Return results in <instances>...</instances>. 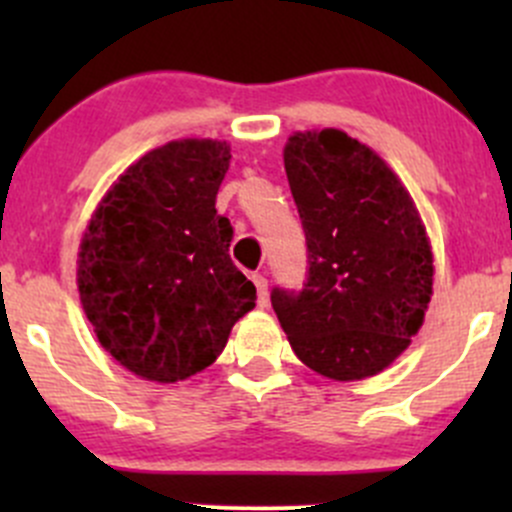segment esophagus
<instances>
[{
    "mask_svg": "<svg viewBox=\"0 0 512 512\" xmlns=\"http://www.w3.org/2000/svg\"><path fill=\"white\" fill-rule=\"evenodd\" d=\"M252 282H255L257 287V304H260V307H267V302H270V294H267V277L255 272V275H252Z\"/></svg>",
    "mask_w": 512,
    "mask_h": 512,
    "instance_id": "1",
    "label": "esophagus"
}]
</instances>
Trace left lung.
Returning <instances> with one entry per match:
<instances>
[{"mask_svg":"<svg viewBox=\"0 0 512 512\" xmlns=\"http://www.w3.org/2000/svg\"><path fill=\"white\" fill-rule=\"evenodd\" d=\"M285 170L307 240L302 289H272L299 361L354 381L379 374L423 324L433 255L394 170L347 133H294Z\"/></svg>","mask_w":512,"mask_h":512,"instance_id":"left-lung-1","label":"left lung"}]
</instances>
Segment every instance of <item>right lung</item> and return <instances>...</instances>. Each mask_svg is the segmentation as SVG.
<instances>
[{"mask_svg": "<svg viewBox=\"0 0 512 512\" xmlns=\"http://www.w3.org/2000/svg\"><path fill=\"white\" fill-rule=\"evenodd\" d=\"M227 168L225 141L165 143L118 178L81 242L79 294L98 342L148 381L203 371L255 307L215 210Z\"/></svg>", "mask_w": 512, "mask_h": 512, "instance_id": "obj_1", "label": "right lung"}]
</instances>
